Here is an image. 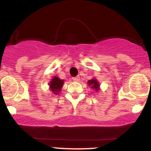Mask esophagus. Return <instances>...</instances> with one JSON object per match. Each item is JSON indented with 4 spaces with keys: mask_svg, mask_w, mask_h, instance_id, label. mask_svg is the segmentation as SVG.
I'll return each mask as SVG.
<instances>
[{
    "mask_svg": "<svg viewBox=\"0 0 151 151\" xmlns=\"http://www.w3.org/2000/svg\"><path fill=\"white\" fill-rule=\"evenodd\" d=\"M72 78H73V80L74 81H78L80 80V77H79L78 76H76V77H73Z\"/></svg>",
    "mask_w": 151,
    "mask_h": 151,
    "instance_id": "34e87169",
    "label": "esophagus"
}]
</instances>
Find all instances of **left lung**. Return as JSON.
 Segmentation results:
<instances>
[{"mask_svg": "<svg viewBox=\"0 0 151 151\" xmlns=\"http://www.w3.org/2000/svg\"><path fill=\"white\" fill-rule=\"evenodd\" d=\"M88 85L92 86V88L96 89V91L99 90V84L97 82V81L96 79H93V80H90L88 81Z\"/></svg>", "mask_w": 151, "mask_h": 151, "instance_id": "left-lung-1", "label": "left lung"}]
</instances>
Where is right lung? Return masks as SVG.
Here are the masks:
<instances>
[{
  "label": "right lung",
  "instance_id": "right-lung-1",
  "mask_svg": "<svg viewBox=\"0 0 151 151\" xmlns=\"http://www.w3.org/2000/svg\"><path fill=\"white\" fill-rule=\"evenodd\" d=\"M63 80H61L58 77H54L52 78V80L51 81L50 83V86L51 88L52 91L53 92V93L56 94L58 93V92L60 91L61 88L63 86Z\"/></svg>",
  "mask_w": 151,
  "mask_h": 151
}]
</instances>
